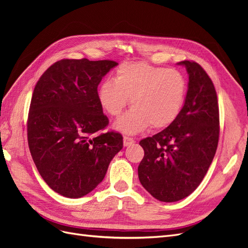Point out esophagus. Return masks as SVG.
<instances>
[{
  "label": "esophagus",
  "instance_id": "esophagus-1",
  "mask_svg": "<svg viewBox=\"0 0 248 248\" xmlns=\"http://www.w3.org/2000/svg\"><path fill=\"white\" fill-rule=\"evenodd\" d=\"M133 142H134V140L132 138H129V137H124L123 138V144H124L125 147L132 145Z\"/></svg>",
  "mask_w": 248,
  "mask_h": 248
}]
</instances>
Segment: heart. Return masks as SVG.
<instances>
[{"mask_svg":"<svg viewBox=\"0 0 248 248\" xmlns=\"http://www.w3.org/2000/svg\"><path fill=\"white\" fill-rule=\"evenodd\" d=\"M187 82L178 70L152 66L145 62L121 64L114 80L103 81L98 98L103 109L114 118L122 115L128 104L132 108L115 123V128L136 134L151 125L166 128L182 110Z\"/></svg>","mask_w":248,"mask_h":248,"instance_id":"1","label":"heart"}]
</instances>
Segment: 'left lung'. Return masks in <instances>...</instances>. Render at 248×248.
Instances as JSON below:
<instances>
[{
    "label": "left lung",
    "mask_w": 248,
    "mask_h": 248,
    "mask_svg": "<svg viewBox=\"0 0 248 248\" xmlns=\"http://www.w3.org/2000/svg\"><path fill=\"white\" fill-rule=\"evenodd\" d=\"M188 90L178 118L166 129L140 141L145 151L138 168L144 188L171 202L188 197L207 174L218 145L219 109L213 82L202 66L182 61Z\"/></svg>",
    "instance_id": "1"
}]
</instances>
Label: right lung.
Wrapping results in <instances>:
<instances>
[{
	"mask_svg": "<svg viewBox=\"0 0 248 248\" xmlns=\"http://www.w3.org/2000/svg\"><path fill=\"white\" fill-rule=\"evenodd\" d=\"M117 65L63 59L35 86L27 123L30 152L42 179L63 197L78 199L95 189L123 148L120 133L98 134L108 119L97 88Z\"/></svg>",
	"mask_w": 248,
	"mask_h": 248,
	"instance_id": "obj_1",
	"label": "right lung"
}]
</instances>
